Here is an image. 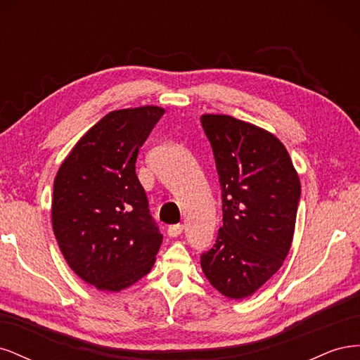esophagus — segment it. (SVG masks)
Returning a JSON list of instances; mask_svg holds the SVG:
<instances>
[{
	"mask_svg": "<svg viewBox=\"0 0 360 360\" xmlns=\"http://www.w3.org/2000/svg\"><path fill=\"white\" fill-rule=\"evenodd\" d=\"M183 233V225L181 224H176V225H171L168 228V236L169 237H177Z\"/></svg>",
	"mask_w": 360,
	"mask_h": 360,
	"instance_id": "1",
	"label": "esophagus"
}]
</instances>
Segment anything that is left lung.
I'll return each instance as SVG.
<instances>
[{
	"label": "left lung",
	"instance_id": "left-lung-1",
	"mask_svg": "<svg viewBox=\"0 0 360 360\" xmlns=\"http://www.w3.org/2000/svg\"><path fill=\"white\" fill-rule=\"evenodd\" d=\"M201 124L219 176L224 222L201 267L224 296L245 299L288 255L300 181L287 148L267 130L219 114L202 115Z\"/></svg>",
	"mask_w": 360,
	"mask_h": 360
}]
</instances>
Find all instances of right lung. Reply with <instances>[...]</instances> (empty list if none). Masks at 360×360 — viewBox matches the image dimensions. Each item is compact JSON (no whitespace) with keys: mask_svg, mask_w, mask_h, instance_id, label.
<instances>
[{"mask_svg":"<svg viewBox=\"0 0 360 360\" xmlns=\"http://www.w3.org/2000/svg\"><path fill=\"white\" fill-rule=\"evenodd\" d=\"M163 112L141 106L106 114L78 141L53 181V234L70 269L97 290L127 288L155 264L163 236L135 163Z\"/></svg>","mask_w":360,"mask_h":360,"instance_id":"right-lung-1","label":"right lung"}]
</instances>
